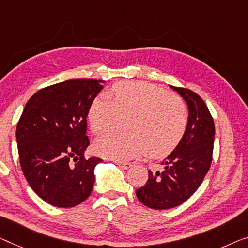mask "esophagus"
I'll list each match as a JSON object with an SVG mask.
<instances>
[{
  "label": "esophagus",
  "instance_id": "obj_1",
  "mask_svg": "<svg viewBox=\"0 0 248 248\" xmlns=\"http://www.w3.org/2000/svg\"><path fill=\"white\" fill-rule=\"evenodd\" d=\"M116 162V164L119 166V167H121L123 169H129L131 167V164L130 162H127V161H114Z\"/></svg>",
  "mask_w": 248,
  "mask_h": 248
}]
</instances>
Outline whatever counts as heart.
Masks as SVG:
<instances>
[{
  "mask_svg": "<svg viewBox=\"0 0 248 248\" xmlns=\"http://www.w3.org/2000/svg\"><path fill=\"white\" fill-rule=\"evenodd\" d=\"M118 112H129L123 132H110L97 140L94 150L101 157L125 160L147 151L161 158L182 141L188 124L183 100L147 81H120L107 94L89 103L87 119L94 135L112 128Z\"/></svg>",
  "mask_w": 248,
  "mask_h": 248,
  "instance_id": "1",
  "label": "heart"
}]
</instances>
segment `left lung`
<instances>
[{"label": "left lung", "mask_w": 248, "mask_h": 248, "mask_svg": "<svg viewBox=\"0 0 248 248\" xmlns=\"http://www.w3.org/2000/svg\"><path fill=\"white\" fill-rule=\"evenodd\" d=\"M188 106V124L182 141L165 158L164 170L148 171L147 183L136 190L140 202L153 209H169L193 196L208 172L215 124L204 100L186 88L172 87Z\"/></svg>", "instance_id": "obj_1"}]
</instances>
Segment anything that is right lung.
<instances>
[{"instance_id": "add662e5", "label": "right lung", "mask_w": 248, "mask_h": 248, "mask_svg": "<svg viewBox=\"0 0 248 248\" xmlns=\"http://www.w3.org/2000/svg\"><path fill=\"white\" fill-rule=\"evenodd\" d=\"M101 80H66L43 88L29 99L17 123L18 157L35 194L55 207H75L90 196L94 167L86 159L87 110L102 90Z\"/></svg>"}]
</instances>
